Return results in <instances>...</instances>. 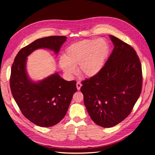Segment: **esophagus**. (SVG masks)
Listing matches in <instances>:
<instances>
[{"instance_id":"1","label":"esophagus","mask_w":155,"mask_h":155,"mask_svg":"<svg viewBox=\"0 0 155 155\" xmlns=\"http://www.w3.org/2000/svg\"><path fill=\"white\" fill-rule=\"evenodd\" d=\"M81 86H82V84L80 83H78V82L77 83V88L78 90H80V87H81Z\"/></svg>"}]
</instances>
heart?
<instances>
[{"instance_id":"b5f03b06","label":"heart","mask_w":155,"mask_h":155,"mask_svg":"<svg viewBox=\"0 0 155 155\" xmlns=\"http://www.w3.org/2000/svg\"><path fill=\"white\" fill-rule=\"evenodd\" d=\"M109 47L103 38L83 40L69 45L65 49L64 58L59 61L62 71L68 77L76 73L78 65L79 74L86 78H93L102 70L107 58Z\"/></svg>"}]
</instances>
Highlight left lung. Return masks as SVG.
Returning a JSON list of instances; mask_svg holds the SVG:
<instances>
[{"mask_svg":"<svg viewBox=\"0 0 155 155\" xmlns=\"http://www.w3.org/2000/svg\"><path fill=\"white\" fill-rule=\"evenodd\" d=\"M112 53L101 72L82 81L80 90L92 120L103 127H113L131 112L142 91L140 61L134 48L109 35Z\"/></svg>","mask_w":155,"mask_h":155,"instance_id":"obj_1","label":"left lung"}]
</instances>
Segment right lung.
I'll list each match as a JSON object with an SVG mask.
<instances>
[{"mask_svg": "<svg viewBox=\"0 0 155 155\" xmlns=\"http://www.w3.org/2000/svg\"><path fill=\"white\" fill-rule=\"evenodd\" d=\"M65 36H50L37 39L22 48L12 66L10 88L13 97L24 116L41 127H50L61 121L68 112L74 94L75 81H66L56 72L34 81L26 69L28 56L37 49L47 48L58 54Z\"/></svg>", "mask_w": 155, "mask_h": 155, "instance_id": "obj_1", "label": "right lung"}]
</instances>
